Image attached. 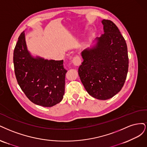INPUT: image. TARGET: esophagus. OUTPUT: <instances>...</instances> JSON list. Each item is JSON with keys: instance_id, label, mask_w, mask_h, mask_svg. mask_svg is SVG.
<instances>
[{"instance_id": "obj_1", "label": "esophagus", "mask_w": 147, "mask_h": 147, "mask_svg": "<svg viewBox=\"0 0 147 147\" xmlns=\"http://www.w3.org/2000/svg\"><path fill=\"white\" fill-rule=\"evenodd\" d=\"M72 62L75 66H79L81 63V60H80V57L78 55L75 56L72 60Z\"/></svg>"}]
</instances>
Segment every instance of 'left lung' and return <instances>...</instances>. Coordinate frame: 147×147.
Masks as SVG:
<instances>
[{"instance_id": "left-lung-1", "label": "left lung", "mask_w": 147, "mask_h": 147, "mask_svg": "<svg viewBox=\"0 0 147 147\" xmlns=\"http://www.w3.org/2000/svg\"><path fill=\"white\" fill-rule=\"evenodd\" d=\"M104 34L95 44L84 50V60L78 73L88 93L101 100L110 99L119 92L128 71V55L126 41L117 26L103 20Z\"/></svg>"}]
</instances>
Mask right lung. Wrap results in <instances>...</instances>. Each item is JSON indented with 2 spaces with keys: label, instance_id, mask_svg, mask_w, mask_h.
<instances>
[{
  "label": "right lung",
  "instance_id": "add662e5",
  "mask_svg": "<svg viewBox=\"0 0 147 147\" xmlns=\"http://www.w3.org/2000/svg\"><path fill=\"white\" fill-rule=\"evenodd\" d=\"M13 63L19 86L30 101L52 107L62 100L67 72L63 67V60L32 56L27 49L24 31L18 38Z\"/></svg>",
  "mask_w": 147,
  "mask_h": 147
}]
</instances>
